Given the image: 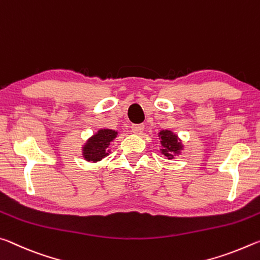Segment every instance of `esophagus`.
Masks as SVG:
<instances>
[{
    "instance_id": "1",
    "label": "esophagus",
    "mask_w": 260,
    "mask_h": 260,
    "mask_svg": "<svg viewBox=\"0 0 260 260\" xmlns=\"http://www.w3.org/2000/svg\"><path fill=\"white\" fill-rule=\"evenodd\" d=\"M143 130H144V125H142V124H137V125L131 126V131H133V133L136 134V135L142 134Z\"/></svg>"
}]
</instances>
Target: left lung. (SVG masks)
<instances>
[{
	"label": "left lung",
	"instance_id": "1",
	"mask_svg": "<svg viewBox=\"0 0 260 260\" xmlns=\"http://www.w3.org/2000/svg\"><path fill=\"white\" fill-rule=\"evenodd\" d=\"M160 144H161V153L167 159H174L175 155H178L183 150V144L180 138L177 137L173 131L170 130H161L159 133Z\"/></svg>",
	"mask_w": 260,
	"mask_h": 260
}]
</instances>
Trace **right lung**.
I'll return each mask as SVG.
<instances>
[{
	"label": "right lung",
	"instance_id": "1",
	"mask_svg": "<svg viewBox=\"0 0 260 260\" xmlns=\"http://www.w3.org/2000/svg\"><path fill=\"white\" fill-rule=\"evenodd\" d=\"M117 131L100 129L83 145V156L86 161L98 162L109 154V145L116 138Z\"/></svg>",
	"mask_w": 260,
	"mask_h": 260
}]
</instances>
